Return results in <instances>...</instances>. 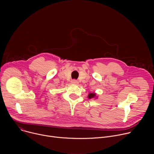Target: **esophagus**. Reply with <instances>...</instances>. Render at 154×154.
Here are the masks:
<instances>
[{
	"mask_svg": "<svg viewBox=\"0 0 154 154\" xmlns=\"http://www.w3.org/2000/svg\"><path fill=\"white\" fill-rule=\"evenodd\" d=\"M71 82H72V83H74V84H78V83H79V82H78L77 80H75V79L72 80Z\"/></svg>",
	"mask_w": 154,
	"mask_h": 154,
	"instance_id": "1",
	"label": "esophagus"
}]
</instances>
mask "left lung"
<instances>
[{"label": "left lung", "instance_id": "obj_1", "mask_svg": "<svg viewBox=\"0 0 154 154\" xmlns=\"http://www.w3.org/2000/svg\"><path fill=\"white\" fill-rule=\"evenodd\" d=\"M96 96V94L94 93H90L89 95H88V98L89 99H91V98H93Z\"/></svg>", "mask_w": 154, "mask_h": 154}]
</instances>
